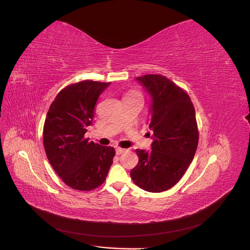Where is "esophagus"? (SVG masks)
Returning <instances> with one entry per match:
<instances>
[{"label": "esophagus", "instance_id": "obj_1", "mask_svg": "<svg viewBox=\"0 0 250 250\" xmlns=\"http://www.w3.org/2000/svg\"><path fill=\"white\" fill-rule=\"evenodd\" d=\"M116 154L117 155H120V154H123V153L125 151V149H121V148H116Z\"/></svg>", "mask_w": 250, "mask_h": 250}]
</instances>
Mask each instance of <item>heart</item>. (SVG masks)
<instances>
[{
    "mask_svg": "<svg viewBox=\"0 0 250 250\" xmlns=\"http://www.w3.org/2000/svg\"><path fill=\"white\" fill-rule=\"evenodd\" d=\"M131 96H138V95H136V94H135V95H131Z\"/></svg>",
    "mask_w": 250,
    "mask_h": 250,
    "instance_id": "heart-1",
    "label": "heart"
}]
</instances>
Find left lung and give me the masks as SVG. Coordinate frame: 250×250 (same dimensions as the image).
Here are the masks:
<instances>
[{"label": "left lung", "mask_w": 250, "mask_h": 250, "mask_svg": "<svg viewBox=\"0 0 250 250\" xmlns=\"http://www.w3.org/2000/svg\"><path fill=\"white\" fill-rule=\"evenodd\" d=\"M136 81L150 95L153 132L151 150L136 149L138 164L131 178L145 191H167L181 180L193 161L198 143L194 106L186 92L167 77L146 75Z\"/></svg>", "instance_id": "obj_1"}]
</instances>
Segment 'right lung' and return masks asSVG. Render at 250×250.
<instances>
[{"instance_id": "add662e5", "label": "right lung", "mask_w": 250, "mask_h": 250, "mask_svg": "<svg viewBox=\"0 0 250 250\" xmlns=\"http://www.w3.org/2000/svg\"><path fill=\"white\" fill-rule=\"evenodd\" d=\"M110 83L85 80L70 84L56 96L47 112L44 149L56 173L73 189L99 187L113 164V146H102L84 137L96 102Z\"/></svg>"}]
</instances>
